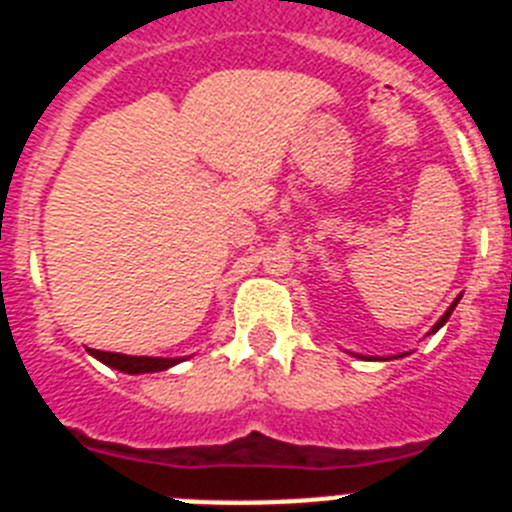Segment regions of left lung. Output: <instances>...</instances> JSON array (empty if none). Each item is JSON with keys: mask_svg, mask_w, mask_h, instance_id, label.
Masks as SVG:
<instances>
[{"mask_svg": "<svg viewBox=\"0 0 512 512\" xmlns=\"http://www.w3.org/2000/svg\"><path fill=\"white\" fill-rule=\"evenodd\" d=\"M456 302H459V297H456V300H454V305H451V307H449V310L443 312V318H441V320H438V323H436V325H433V330H431V333H436V330H438V328H441V325H443V323H446V320H449V315H451V312H454Z\"/></svg>", "mask_w": 512, "mask_h": 512, "instance_id": "left-lung-1", "label": "left lung"}]
</instances>
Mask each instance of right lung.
<instances>
[{
    "instance_id": "add662e5",
    "label": "right lung",
    "mask_w": 512,
    "mask_h": 512,
    "mask_svg": "<svg viewBox=\"0 0 512 512\" xmlns=\"http://www.w3.org/2000/svg\"><path fill=\"white\" fill-rule=\"evenodd\" d=\"M92 351V348H89ZM102 364L120 369L125 374H146V372H164L169 366L179 364V359H158V356H125V354H110V351H92Z\"/></svg>"
}]
</instances>
